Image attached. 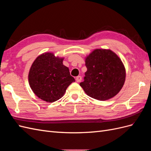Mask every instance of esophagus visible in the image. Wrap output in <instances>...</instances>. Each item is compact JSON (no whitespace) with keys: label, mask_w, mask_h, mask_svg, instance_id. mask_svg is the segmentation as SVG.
Here are the masks:
<instances>
[{"label":"esophagus","mask_w":151,"mask_h":151,"mask_svg":"<svg viewBox=\"0 0 151 151\" xmlns=\"http://www.w3.org/2000/svg\"><path fill=\"white\" fill-rule=\"evenodd\" d=\"M76 81L77 82V83H80V82L82 81V77L80 76L76 77Z\"/></svg>","instance_id":"obj_1"}]
</instances>
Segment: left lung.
<instances>
[{
	"mask_svg": "<svg viewBox=\"0 0 151 151\" xmlns=\"http://www.w3.org/2000/svg\"><path fill=\"white\" fill-rule=\"evenodd\" d=\"M87 71L80 83L89 96L99 101L113 98L124 85L126 71L120 57L109 49L94 50L85 58Z\"/></svg>",
	"mask_w": 151,
	"mask_h": 151,
	"instance_id": "8db88e82",
	"label": "left lung"
}]
</instances>
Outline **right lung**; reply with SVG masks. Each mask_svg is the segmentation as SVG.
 I'll use <instances>...</instances> for the list:
<instances>
[{"mask_svg": "<svg viewBox=\"0 0 151 151\" xmlns=\"http://www.w3.org/2000/svg\"><path fill=\"white\" fill-rule=\"evenodd\" d=\"M64 58L53 53L41 54L32 63L28 74L30 88L43 101L53 103L60 99L67 88L75 81L68 68L63 64Z\"/></svg>", "mask_w": 151, "mask_h": 151, "instance_id": "add662e5", "label": "right lung"}]
</instances>
